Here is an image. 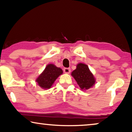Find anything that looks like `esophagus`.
Returning <instances> with one entry per match:
<instances>
[{
    "label": "esophagus",
    "instance_id": "1",
    "mask_svg": "<svg viewBox=\"0 0 132 132\" xmlns=\"http://www.w3.org/2000/svg\"><path fill=\"white\" fill-rule=\"evenodd\" d=\"M70 71H71V70H70V68H64V72L65 73L68 74L70 73Z\"/></svg>",
    "mask_w": 132,
    "mask_h": 132
}]
</instances>
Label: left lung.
I'll use <instances>...</instances> for the list:
<instances>
[{
  "instance_id": "8db88e82",
  "label": "left lung",
  "mask_w": 132,
  "mask_h": 132,
  "mask_svg": "<svg viewBox=\"0 0 132 132\" xmlns=\"http://www.w3.org/2000/svg\"><path fill=\"white\" fill-rule=\"evenodd\" d=\"M71 76L76 81L82 90H87L95 83V79L87 65L79 63L76 69L71 73Z\"/></svg>"
}]
</instances>
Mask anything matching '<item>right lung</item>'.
Wrapping results in <instances>:
<instances>
[{
	"instance_id": "1",
	"label": "right lung",
	"mask_w": 132,
	"mask_h": 132,
	"mask_svg": "<svg viewBox=\"0 0 132 132\" xmlns=\"http://www.w3.org/2000/svg\"><path fill=\"white\" fill-rule=\"evenodd\" d=\"M63 73L61 68L54 64H48L42 73L36 80L38 85L43 89H49L54 82Z\"/></svg>"
}]
</instances>
